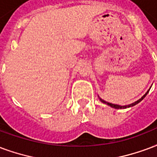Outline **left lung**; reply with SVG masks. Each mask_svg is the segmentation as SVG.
<instances>
[{
  "label": "left lung",
  "mask_w": 157,
  "mask_h": 157,
  "mask_svg": "<svg viewBox=\"0 0 157 157\" xmlns=\"http://www.w3.org/2000/svg\"><path fill=\"white\" fill-rule=\"evenodd\" d=\"M149 90H148L147 92V93H146V94H144V95H143V96H142V97L141 98V99H140V100H137V101H136V102H135V103H133V104H132V105H127V106H120V105H113V104H111V103L106 102V101H105V100H101V99H100V100H101V101H102L103 103H105V104H106V105H109V106H110V107L114 108V109H125V108H127V107H131V106H133V105H137V104H138V103H139V102H141V101H142V100H143V99H144V98H145L146 95H147V94H148V92H149Z\"/></svg>",
  "instance_id": "8db88e82"
}]
</instances>
